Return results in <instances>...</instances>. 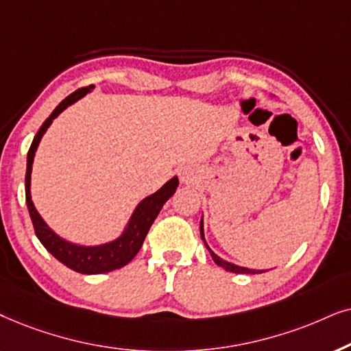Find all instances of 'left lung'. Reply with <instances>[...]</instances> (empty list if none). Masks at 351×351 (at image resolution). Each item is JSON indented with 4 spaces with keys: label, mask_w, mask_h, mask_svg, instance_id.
Here are the masks:
<instances>
[{
    "label": "left lung",
    "mask_w": 351,
    "mask_h": 351,
    "mask_svg": "<svg viewBox=\"0 0 351 351\" xmlns=\"http://www.w3.org/2000/svg\"><path fill=\"white\" fill-rule=\"evenodd\" d=\"M200 237H202L204 244L205 247H207V250L210 252V255H212V260L217 263L218 266H221V268H224L226 271H230V273H237V274H256V273H263L261 269H249V268H244V266H237L234 263H231V261H226L223 260L221 256H218L215 252L210 249L207 241H205V236H204V217L200 218Z\"/></svg>",
    "instance_id": "left-lung-1"
}]
</instances>
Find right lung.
Listing matches in <instances>:
<instances>
[{
  "label": "right lung",
  "instance_id": "right-lung-1",
  "mask_svg": "<svg viewBox=\"0 0 351 351\" xmlns=\"http://www.w3.org/2000/svg\"><path fill=\"white\" fill-rule=\"evenodd\" d=\"M95 86H86L80 88L72 95L65 97L64 101L59 102V106L56 107L48 119L45 120V123L41 125L38 133L35 134L34 143L27 154V173H25V199H27V207H29V213L34 223L35 234L38 237L41 244L45 245V249L49 252L54 258H58L60 263L67 266V268L77 271L82 274H102L109 273V271L123 268L125 265H128L136 254L141 249L144 239H146L149 230H151L154 219L157 218L158 212H160L163 204L175 194L176 188H178L180 181L178 176H173L171 180H168L160 189L156 193L144 197L141 202L136 205V208L133 210L132 217H130L128 223L125 224L123 231L120 232L119 237H115L114 241L104 242V244L97 245H82L70 242L64 237H60L54 230H51L48 223L41 218L38 210L35 208L34 202H32V193H30V183H32V165H34L35 152L40 146L41 138L46 133V130L51 127L53 120L56 117H59L60 112H64L69 106H72L78 99H82L83 96L93 91Z\"/></svg>",
  "mask_w": 351,
  "mask_h": 351
}]
</instances>
